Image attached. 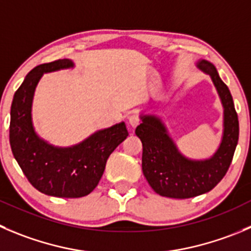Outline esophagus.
<instances>
[{
	"instance_id": "obj_1",
	"label": "esophagus",
	"mask_w": 251,
	"mask_h": 251,
	"mask_svg": "<svg viewBox=\"0 0 251 251\" xmlns=\"http://www.w3.org/2000/svg\"><path fill=\"white\" fill-rule=\"evenodd\" d=\"M128 123H129L130 127L135 128L138 124L140 123V118L137 116V114H132V116H129V118H128Z\"/></svg>"
}]
</instances>
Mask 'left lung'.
Returning <instances> with one entry per match:
<instances>
[{
    "label": "left lung",
    "instance_id": "left-lung-1",
    "mask_svg": "<svg viewBox=\"0 0 251 251\" xmlns=\"http://www.w3.org/2000/svg\"><path fill=\"white\" fill-rule=\"evenodd\" d=\"M199 68L211 75L224 107L223 140L213 157L204 161L183 157L161 121L152 116L143 117L135 129L143 144V174L152 190L164 197L191 199L216 187L226 176L238 144L239 121L228 86L211 63L202 60Z\"/></svg>",
    "mask_w": 251,
    "mask_h": 251
}]
</instances>
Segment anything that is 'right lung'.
<instances>
[{"label": "right lung", "instance_id": "obj_1", "mask_svg": "<svg viewBox=\"0 0 251 251\" xmlns=\"http://www.w3.org/2000/svg\"><path fill=\"white\" fill-rule=\"evenodd\" d=\"M73 65L69 59H60L35 66L14 94L9 123L12 152L25 177L42 193L61 199H78L91 193L103 175L108 156L128 137L122 122L66 149L54 148L38 138L30 121L35 86L44 73Z\"/></svg>", "mask_w": 251, "mask_h": 251}]
</instances>
